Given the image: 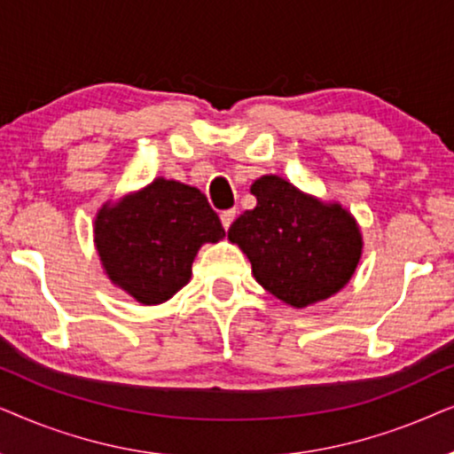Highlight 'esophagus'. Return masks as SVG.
I'll list each match as a JSON object with an SVG mask.
<instances>
[{
    "instance_id": "34e87169",
    "label": "esophagus",
    "mask_w": 454,
    "mask_h": 454,
    "mask_svg": "<svg viewBox=\"0 0 454 454\" xmlns=\"http://www.w3.org/2000/svg\"><path fill=\"white\" fill-rule=\"evenodd\" d=\"M234 215H237V211H234V209H226V211H222V214H220L222 226L226 228V231H228V228H231V223L234 222Z\"/></svg>"
}]
</instances>
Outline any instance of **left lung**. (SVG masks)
<instances>
[{
    "label": "left lung",
    "mask_w": 454,
    "mask_h": 454,
    "mask_svg": "<svg viewBox=\"0 0 454 454\" xmlns=\"http://www.w3.org/2000/svg\"><path fill=\"white\" fill-rule=\"evenodd\" d=\"M251 192L255 209L232 222L228 239L249 257L255 280L293 307L338 293L361 257V234L348 211L305 195L280 176H262Z\"/></svg>",
    "instance_id": "8db88e82"
}]
</instances>
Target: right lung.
Here are the masks:
<instances>
[{"mask_svg":"<svg viewBox=\"0 0 454 454\" xmlns=\"http://www.w3.org/2000/svg\"><path fill=\"white\" fill-rule=\"evenodd\" d=\"M220 217L195 186L157 178L104 205L95 245L114 284L143 305L164 303L189 282L199 247L223 239Z\"/></svg>","mask_w":454,"mask_h":454,"instance_id":"obj_1","label":"right lung"}]
</instances>
